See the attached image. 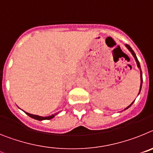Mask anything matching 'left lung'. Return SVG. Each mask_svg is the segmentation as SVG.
<instances>
[{"label":"left lung","mask_w":153,"mask_h":153,"mask_svg":"<svg viewBox=\"0 0 153 153\" xmlns=\"http://www.w3.org/2000/svg\"><path fill=\"white\" fill-rule=\"evenodd\" d=\"M126 47L127 48H128V49L129 50V51H130V52L132 53V54L133 55V56H134V58H135V60H136V63H137V66H138V67H139V68L140 69V62H139V60H138V59H137V57H136V53H134V51H132V48H131V47H130V46H129V45H128V44H126ZM140 70H141V69H140ZM140 77H141V84H140V90H141L142 84H143V74H142V71H140ZM133 102H134V101H133ZM133 102H132V103H131L130 105H129V106H128V107H126V108L125 109H128V108H129V107H130V106H132V104L133 103Z\"/></svg>","instance_id":"obj_1"}]
</instances>
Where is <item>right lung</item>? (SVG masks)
Listing matches in <instances>:
<instances>
[{
    "instance_id": "add662e5",
    "label": "right lung",
    "mask_w": 153,
    "mask_h": 153,
    "mask_svg": "<svg viewBox=\"0 0 153 153\" xmlns=\"http://www.w3.org/2000/svg\"><path fill=\"white\" fill-rule=\"evenodd\" d=\"M25 113H26L27 115H28L30 117H31V118L33 119H35V120H50V119H52L54 117L55 114L54 115H52V116H51V117H39V116H36V115H33V114H30V113H26L25 112Z\"/></svg>"
}]
</instances>
